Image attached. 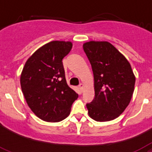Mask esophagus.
Segmentation results:
<instances>
[{
    "label": "esophagus",
    "mask_w": 152,
    "mask_h": 152,
    "mask_svg": "<svg viewBox=\"0 0 152 152\" xmlns=\"http://www.w3.org/2000/svg\"><path fill=\"white\" fill-rule=\"evenodd\" d=\"M83 88H84V85H83V83H80V85H79V88H80V89L81 91H83Z\"/></svg>",
    "instance_id": "1"
}]
</instances>
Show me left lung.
<instances>
[{
  "instance_id": "left-lung-1",
  "label": "left lung",
  "mask_w": 152,
  "mask_h": 152,
  "mask_svg": "<svg viewBox=\"0 0 152 152\" xmlns=\"http://www.w3.org/2000/svg\"><path fill=\"white\" fill-rule=\"evenodd\" d=\"M94 74L95 99L87 104L88 115L96 121L115 119L129 106L136 77L124 55L106 41L83 45Z\"/></svg>"
}]
</instances>
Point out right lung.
Instances as JSON below:
<instances>
[{
	"instance_id": "right-lung-1",
	"label": "right lung",
	"mask_w": 152,
	"mask_h": 152,
	"mask_svg": "<svg viewBox=\"0 0 152 152\" xmlns=\"http://www.w3.org/2000/svg\"><path fill=\"white\" fill-rule=\"evenodd\" d=\"M72 47L69 41H52L27 59L20 75V85L27 105L47 122H58L70 114L78 94L67 84L62 59Z\"/></svg>"
}]
</instances>
